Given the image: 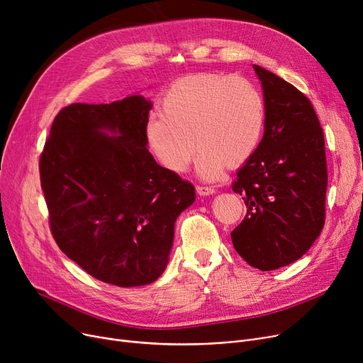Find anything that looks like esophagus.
<instances>
[{"mask_svg":"<svg viewBox=\"0 0 363 363\" xmlns=\"http://www.w3.org/2000/svg\"><path fill=\"white\" fill-rule=\"evenodd\" d=\"M196 192L202 196H206V195L216 194V189L213 186H196Z\"/></svg>","mask_w":363,"mask_h":363,"instance_id":"obj_1","label":"esophagus"}]
</instances>
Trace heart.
I'll return each instance as SVG.
<instances>
[{
    "instance_id": "1",
    "label": "heart",
    "mask_w": 363,
    "mask_h": 363,
    "mask_svg": "<svg viewBox=\"0 0 363 363\" xmlns=\"http://www.w3.org/2000/svg\"><path fill=\"white\" fill-rule=\"evenodd\" d=\"M264 119V97L248 78L195 74L171 84L145 137L153 157L172 172L189 168L196 146L198 172L214 180L224 165L236 168L251 158Z\"/></svg>"
}]
</instances>
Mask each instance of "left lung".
<instances>
[{
  "mask_svg": "<svg viewBox=\"0 0 363 363\" xmlns=\"http://www.w3.org/2000/svg\"><path fill=\"white\" fill-rule=\"evenodd\" d=\"M254 69L264 94V134L232 184L247 216L230 236L250 266L267 272L298 260L320 235L328 171L312 101L264 67Z\"/></svg>",
  "mask_w": 363,
  "mask_h": 363,
  "instance_id": "obj_1",
  "label": "left lung"
}]
</instances>
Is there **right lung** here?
<instances>
[{"label": "right lung", "mask_w": 363, "mask_h": 363, "mask_svg": "<svg viewBox=\"0 0 363 363\" xmlns=\"http://www.w3.org/2000/svg\"><path fill=\"white\" fill-rule=\"evenodd\" d=\"M150 109L143 96L72 103L56 115L40 157L56 244L93 278L124 288L160 278L174 223L195 201L194 184L146 147Z\"/></svg>", "instance_id": "add662e5"}]
</instances>
